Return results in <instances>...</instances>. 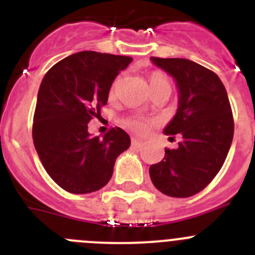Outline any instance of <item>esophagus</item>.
Returning a JSON list of instances; mask_svg holds the SVG:
<instances>
[{
    "label": "esophagus",
    "instance_id": "obj_1",
    "mask_svg": "<svg viewBox=\"0 0 255 255\" xmlns=\"http://www.w3.org/2000/svg\"><path fill=\"white\" fill-rule=\"evenodd\" d=\"M131 145L134 148H141L144 145V143L143 141H140V140H138V139H134L132 138L131 139Z\"/></svg>",
    "mask_w": 255,
    "mask_h": 255
}]
</instances>
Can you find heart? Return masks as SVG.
Returning <instances> with one entry per match:
<instances>
[{"mask_svg": "<svg viewBox=\"0 0 255 255\" xmlns=\"http://www.w3.org/2000/svg\"><path fill=\"white\" fill-rule=\"evenodd\" d=\"M117 83H115L114 87H112V92L115 91ZM150 89H155V88L161 87V85H170V83L167 82V79L162 78V76H153L150 79ZM125 125L129 128L131 131L136 132V134H144L147 131L148 128H149V121L147 119H143V117H132L126 121Z\"/></svg>", "mask_w": 255, "mask_h": 255, "instance_id": "b5f03b06", "label": "heart"}]
</instances>
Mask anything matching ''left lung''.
Returning <instances> with one entry per match:
<instances>
[{
	"label": "left lung",
	"instance_id": "1",
	"mask_svg": "<svg viewBox=\"0 0 255 255\" xmlns=\"http://www.w3.org/2000/svg\"><path fill=\"white\" fill-rule=\"evenodd\" d=\"M150 60L176 80L179 108L163 132L180 134L182 140L176 149L164 148V158L150 166L149 176L164 195L188 198L222 167L233 143V111L225 85L209 69L186 58Z\"/></svg>",
	"mask_w": 255,
	"mask_h": 255
}]
</instances>
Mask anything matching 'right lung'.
Here are the masks:
<instances>
[{
    "mask_svg": "<svg viewBox=\"0 0 255 255\" xmlns=\"http://www.w3.org/2000/svg\"><path fill=\"white\" fill-rule=\"evenodd\" d=\"M132 61L94 51L58 61L40 83L33 119V140L51 179L73 194L100 190L110 181L115 161L130 147V136L112 128L100 136L88 124L101 116L110 88Z\"/></svg>",
    "mask_w": 255,
    "mask_h": 255,
    "instance_id": "obj_1",
    "label": "right lung"
}]
</instances>
